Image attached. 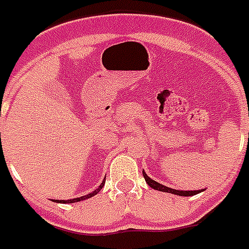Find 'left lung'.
I'll use <instances>...</instances> for the list:
<instances>
[{
	"instance_id": "obj_1",
	"label": "left lung",
	"mask_w": 249,
	"mask_h": 249,
	"mask_svg": "<svg viewBox=\"0 0 249 249\" xmlns=\"http://www.w3.org/2000/svg\"><path fill=\"white\" fill-rule=\"evenodd\" d=\"M143 177H144L145 183L148 184L149 187L153 188V189H156V191L165 192V193H171V195H175V196L189 197V196H195V195H198V193H201V192H203V189H201V191H179V189H173V188L165 187V185H162V184L157 183L156 180L151 179V178H149L148 175L145 174L144 170H143Z\"/></svg>"
}]
</instances>
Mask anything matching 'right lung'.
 <instances>
[{
  "label": "right lung",
  "mask_w": 249,
  "mask_h": 249,
  "mask_svg": "<svg viewBox=\"0 0 249 249\" xmlns=\"http://www.w3.org/2000/svg\"><path fill=\"white\" fill-rule=\"evenodd\" d=\"M105 178H106V177H105ZM105 181H106V180L102 181L100 187L97 188V189H94V191H93L92 193H89V195L82 196V197H78V198H72V199H58V201H56V202H57V203H74V202H80V201H84V199H88V198L93 197V196H96L97 193H98V192L102 189V187L105 185Z\"/></svg>",
  "instance_id": "1"
}]
</instances>
